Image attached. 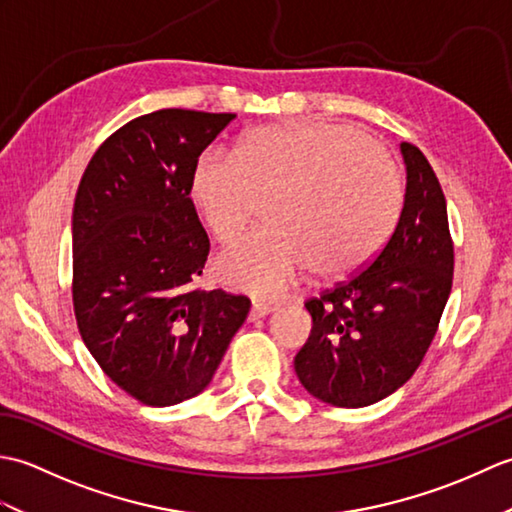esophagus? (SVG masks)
<instances>
[{
    "label": "esophagus",
    "instance_id": "obj_1",
    "mask_svg": "<svg viewBox=\"0 0 512 512\" xmlns=\"http://www.w3.org/2000/svg\"><path fill=\"white\" fill-rule=\"evenodd\" d=\"M277 306L275 303H264V301H253V308H250V321L255 319H262V317H268L270 312H275Z\"/></svg>",
    "mask_w": 512,
    "mask_h": 512
}]
</instances>
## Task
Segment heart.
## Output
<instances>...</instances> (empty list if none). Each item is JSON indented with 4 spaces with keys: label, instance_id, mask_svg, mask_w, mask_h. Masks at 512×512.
Wrapping results in <instances>:
<instances>
[{
    "label": "heart",
    "instance_id": "1",
    "mask_svg": "<svg viewBox=\"0 0 512 512\" xmlns=\"http://www.w3.org/2000/svg\"><path fill=\"white\" fill-rule=\"evenodd\" d=\"M264 206L266 228L228 248L222 277L277 297L310 264L325 277L361 268L385 244L402 206L400 173L383 149L330 123H270L206 151L189 173V200L217 242L231 244Z\"/></svg>",
    "mask_w": 512,
    "mask_h": 512
}]
</instances>
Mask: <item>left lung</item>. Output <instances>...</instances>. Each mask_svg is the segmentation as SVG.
Returning <instances> with one entry per match:
<instances>
[{
  "instance_id": "1",
  "label": "left lung",
  "mask_w": 512,
  "mask_h": 512,
  "mask_svg": "<svg viewBox=\"0 0 512 512\" xmlns=\"http://www.w3.org/2000/svg\"><path fill=\"white\" fill-rule=\"evenodd\" d=\"M405 202L394 233L363 270L306 301L312 332L295 372L314 398L356 409L394 394L436 336L453 284L447 200L429 160L400 143Z\"/></svg>"
}]
</instances>
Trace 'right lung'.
Here are the masks:
<instances>
[{"instance_id":"obj_1","label":"right lung","mask_w":512,"mask_h":512,"mask_svg":"<svg viewBox=\"0 0 512 512\" xmlns=\"http://www.w3.org/2000/svg\"><path fill=\"white\" fill-rule=\"evenodd\" d=\"M235 114L158 110L96 149L72 211V301L94 361L129 396L169 407L211 383L250 299L200 290L209 235L193 162Z\"/></svg>"}]
</instances>
